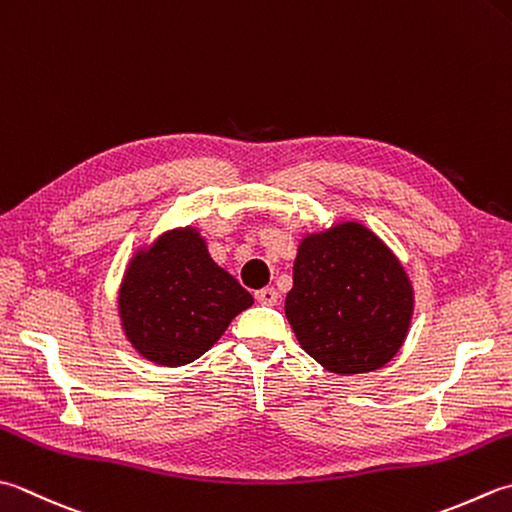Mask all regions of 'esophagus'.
Wrapping results in <instances>:
<instances>
[{
	"instance_id": "34e87169",
	"label": "esophagus",
	"mask_w": 512,
	"mask_h": 512,
	"mask_svg": "<svg viewBox=\"0 0 512 512\" xmlns=\"http://www.w3.org/2000/svg\"><path fill=\"white\" fill-rule=\"evenodd\" d=\"M255 299L264 306H275L277 299H279V293L275 288H259L255 293Z\"/></svg>"
}]
</instances>
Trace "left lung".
I'll return each mask as SVG.
<instances>
[{
	"mask_svg": "<svg viewBox=\"0 0 512 512\" xmlns=\"http://www.w3.org/2000/svg\"><path fill=\"white\" fill-rule=\"evenodd\" d=\"M284 310L299 346L317 364L357 375L399 353L415 293L402 262L373 230L339 222L302 237Z\"/></svg>",
	"mask_w": 512,
	"mask_h": 512,
	"instance_id": "left-lung-1",
	"label": "left lung"
}]
</instances>
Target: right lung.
I'll return each instance as SVG.
<instances>
[{
    "label": "right lung",
    "instance_id": "add662e5",
    "mask_svg": "<svg viewBox=\"0 0 512 512\" xmlns=\"http://www.w3.org/2000/svg\"><path fill=\"white\" fill-rule=\"evenodd\" d=\"M253 295L213 262L195 226L173 228L139 248L119 284L124 335L157 366H184L202 357L228 324L253 306Z\"/></svg>",
    "mask_w": 512,
    "mask_h": 512
}]
</instances>
